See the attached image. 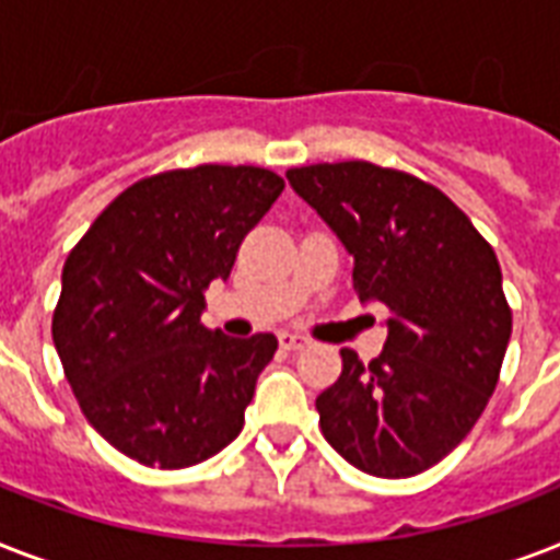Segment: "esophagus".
<instances>
[{
	"mask_svg": "<svg viewBox=\"0 0 560 560\" xmlns=\"http://www.w3.org/2000/svg\"><path fill=\"white\" fill-rule=\"evenodd\" d=\"M279 342H281V349H288V351H299V349H305L307 340L305 337H299V334H279Z\"/></svg>",
	"mask_w": 560,
	"mask_h": 560,
	"instance_id": "obj_1",
	"label": "esophagus"
}]
</instances>
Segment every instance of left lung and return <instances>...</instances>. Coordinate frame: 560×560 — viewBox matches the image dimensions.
I'll return each mask as SVG.
<instances>
[{
    "label": "left lung",
    "mask_w": 560,
    "mask_h": 560,
    "mask_svg": "<svg viewBox=\"0 0 560 560\" xmlns=\"http://www.w3.org/2000/svg\"><path fill=\"white\" fill-rule=\"evenodd\" d=\"M288 179L354 258L360 302L392 311L369 366L340 351L342 374L316 398L323 435L363 474L416 477L470 433L500 377L512 311L494 249L404 171L323 162Z\"/></svg>",
    "instance_id": "8db88e82"
}]
</instances>
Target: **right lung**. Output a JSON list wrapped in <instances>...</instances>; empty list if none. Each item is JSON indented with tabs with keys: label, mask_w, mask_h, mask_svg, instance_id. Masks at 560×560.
I'll list each match as a JSON object with an SVG mask.
<instances>
[{
	"label": "right lung",
	"mask_w": 560,
	"mask_h": 560,
	"mask_svg": "<svg viewBox=\"0 0 560 560\" xmlns=\"http://www.w3.org/2000/svg\"><path fill=\"white\" fill-rule=\"evenodd\" d=\"M281 188L253 165L165 171L118 194L66 258L55 349L86 421L130 459L188 468L241 433L279 340L200 316Z\"/></svg>",
	"instance_id": "add662e5"
}]
</instances>
